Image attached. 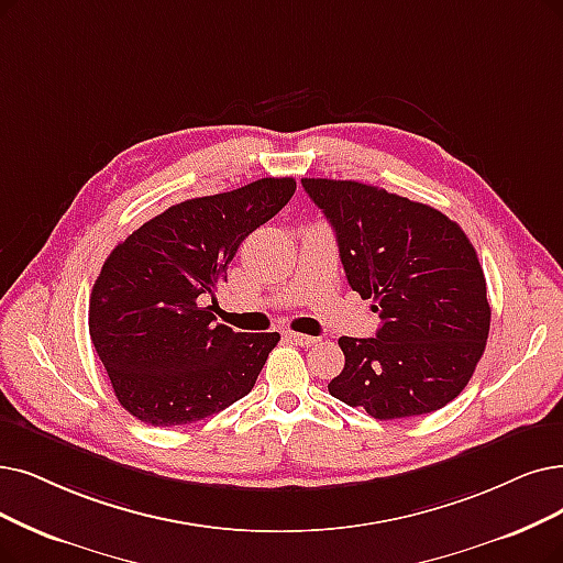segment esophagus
I'll use <instances>...</instances> for the list:
<instances>
[{
    "label": "esophagus",
    "instance_id": "esophagus-1",
    "mask_svg": "<svg viewBox=\"0 0 563 563\" xmlns=\"http://www.w3.org/2000/svg\"><path fill=\"white\" fill-rule=\"evenodd\" d=\"M286 336L294 344H298V346H313V344H319V336H311V334H302V332H286Z\"/></svg>",
    "mask_w": 563,
    "mask_h": 563
}]
</instances>
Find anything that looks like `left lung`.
I'll use <instances>...</instances> for the list:
<instances>
[{"mask_svg":"<svg viewBox=\"0 0 563 563\" xmlns=\"http://www.w3.org/2000/svg\"><path fill=\"white\" fill-rule=\"evenodd\" d=\"M336 235L346 279L374 300L376 336H342L344 369L328 390L395 420L432 413L474 376L492 309L474 244L455 221L353 179L302 177Z\"/></svg>","mask_w":563,"mask_h":563,"instance_id":"8db88e82","label":"left lung"}]
</instances>
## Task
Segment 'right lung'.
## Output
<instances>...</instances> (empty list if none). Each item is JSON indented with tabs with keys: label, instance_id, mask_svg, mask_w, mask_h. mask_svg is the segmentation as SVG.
Here are the masks:
<instances>
[{
	"label": "right lung",
	"instance_id": "right-lung-1",
	"mask_svg": "<svg viewBox=\"0 0 563 563\" xmlns=\"http://www.w3.org/2000/svg\"><path fill=\"white\" fill-rule=\"evenodd\" d=\"M296 194L294 177L170 206L106 258L89 298V336L122 407L141 422L203 420L256 384L279 332L212 323V298L242 240Z\"/></svg>",
	"mask_w": 563,
	"mask_h": 563
}]
</instances>
